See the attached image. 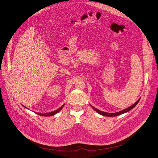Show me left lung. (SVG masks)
I'll return each instance as SVG.
<instances>
[{"mask_svg": "<svg viewBox=\"0 0 158 158\" xmlns=\"http://www.w3.org/2000/svg\"><path fill=\"white\" fill-rule=\"evenodd\" d=\"M140 98H141V97L137 100V101L134 104H133L132 106H129L128 108H126V109H124V110H122V111H118V112H116V113H108V112H105V111H101V110H98V109L94 108V107L93 106L91 105H90V106L93 108V110H94V111H96L97 113H98L99 114H102V115H103V116H105V117H116V116L120 115V114H123V113H127V112L129 111L130 110H131L132 109H133V108L138 104V103H139V101H140Z\"/></svg>", "mask_w": 158, "mask_h": 158, "instance_id": "obj_1", "label": "left lung"}]
</instances>
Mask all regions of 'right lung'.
Segmentation results:
<instances>
[{"label": "right lung", "instance_id": "obj_1", "mask_svg": "<svg viewBox=\"0 0 158 158\" xmlns=\"http://www.w3.org/2000/svg\"><path fill=\"white\" fill-rule=\"evenodd\" d=\"M64 105H65V104H64L62 106H61L59 108H58L57 110H55V111H51V112H49V113H38V112H35V113H36V114H39V115H40V116H44V117H50V116H53V115H54V114H56L57 113H59L62 108H63V107L64 106ZM24 107H25L24 106H23ZM26 108V107H25Z\"/></svg>", "mask_w": 158, "mask_h": 158}]
</instances>
